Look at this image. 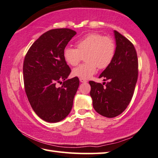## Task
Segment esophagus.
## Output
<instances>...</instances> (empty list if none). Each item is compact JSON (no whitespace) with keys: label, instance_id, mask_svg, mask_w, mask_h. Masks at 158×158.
I'll return each mask as SVG.
<instances>
[{"label":"esophagus","instance_id":"34e87169","mask_svg":"<svg viewBox=\"0 0 158 158\" xmlns=\"http://www.w3.org/2000/svg\"><path fill=\"white\" fill-rule=\"evenodd\" d=\"M79 81H81V83H85V82H87V81H86L85 79H82V78H79Z\"/></svg>","mask_w":158,"mask_h":158}]
</instances>
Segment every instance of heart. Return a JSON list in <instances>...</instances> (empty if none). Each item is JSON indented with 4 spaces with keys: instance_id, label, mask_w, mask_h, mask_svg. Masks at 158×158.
Wrapping results in <instances>:
<instances>
[{
    "instance_id": "1",
    "label": "heart",
    "mask_w": 158,
    "mask_h": 158,
    "mask_svg": "<svg viewBox=\"0 0 158 158\" xmlns=\"http://www.w3.org/2000/svg\"><path fill=\"white\" fill-rule=\"evenodd\" d=\"M77 48L66 46L64 49L65 61L70 66H76L85 56V63L79 65L73 70L74 76L88 79L97 70L105 69L112 62L115 56L116 45L110 36L100 33H88L76 42Z\"/></svg>"
}]
</instances>
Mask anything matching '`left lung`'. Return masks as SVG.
<instances>
[{
	"label": "left lung",
	"mask_w": 158,
	"mask_h": 158,
	"mask_svg": "<svg viewBox=\"0 0 158 158\" xmlns=\"http://www.w3.org/2000/svg\"><path fill=\"white\" fill-rule=\"evenodd\" d=\"M116 51L112 62L102 73L103 84L89 81L92 104L101 115L114 118L124 112L132 98L138 75V60L134 44L114 31Z\"/></svg>",
	"instance_id": "1"
}]
</instances>
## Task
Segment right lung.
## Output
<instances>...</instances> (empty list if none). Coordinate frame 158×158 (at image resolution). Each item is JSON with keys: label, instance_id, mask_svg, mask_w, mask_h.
<instances>
[{"label": "right lung", "instance_id": "obj_1", "mask_svg": "<svg viewBox=\"0 0 158 158\" xmlns=\"http://www.w3.org/2000/svg\"><path fill=\"white\" fill-rule=\"evenodd\" d=\"M75 34L66 28L49 30L33 43L24 57L26 94L34 112L44 121H61L73 107L79 80L77 77L66 79L71 70L63 52ZM61 81L63 85L57 87L56 83Z\"/></svg>", "mask_w": 158, "mask_h": 158}]
</instances>
